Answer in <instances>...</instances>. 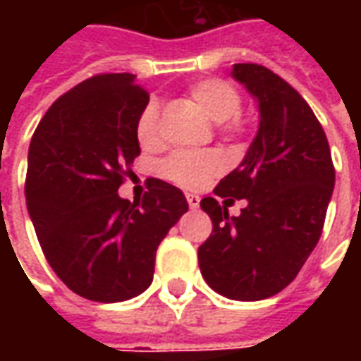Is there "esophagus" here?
<instances>
[{
  "mask_svg": "<svg viewBox=\"0 0 361 361\" xmlns=\"http://www.w3.org/2000/svg\"><path fill=\"white\" fill-rule=\"evenodd\" d=\"M185 199H188L189 209H193V211H195V209H199V203H201V199H199V197L193 195V193H188V195H185Z\"/></svg>",
  "mask_w": 361,
  "mask_h": 361,
  "instance_id": "1",
  "label": "esophagus"
}]
</instances>
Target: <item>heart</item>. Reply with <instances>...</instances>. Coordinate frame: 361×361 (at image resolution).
Segmentation results:
<instances>
[{"instance_id":"obj_1","label":"heart","mask_w":361,"mask_h":361,"mask_svg":"<svg viewBox=\"0 0 361 361\" xmlns=\"http://www.w3.org/2000/svg\"><path fill=\"white\" fill-rule=\"evenodd\" d=\"M189 98L199 106L207 118L214 123H224L240 114V94L232 85L216 79L199 81L189 89ZM137 139L142 147H154L158 142V108L149 102L137 119ZM162 176L181 188L195 189L204 185L224 170V158L214 150L203 152H176L162 162Z\"/></svg>"}]
</instances>
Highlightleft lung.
<instances>
[{
	"mask_svg": "<svg viewBox=\"0 0 361 361\" xmlns=\"http://www.w3.org/2000/svg\"><path fill=\"white\" fill-rule=\"evenodd\" d=\"M232 79L245 87L259 110L257 133L240 166L222 178L203 209L212 234L199 247L207 284L240 302L279 294L315 250L334 189L325 131L307 102L279 75L255 63H235ZM245 198L240 217L228 200Z\"/></svg>",
	"mask_w": 361,
	"mask_h": 361,
	"instance_id": "obj_1",
	"label": "left lung"
}]
</instances>
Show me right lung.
Returning a JSON list of instances; mask_svg holds the SVG:
<instances>
[{"mask_svg": "<svg viewBox=\"0 0 361 361\" xmlns=\"http://www.w3.org/2000/svg\"><path fill=\"white\" fill-rule=\"evenodd\" d=\"M147 104L131 73L96 75L51 104L28 147L25 195L38 242L59 280L92 302L142 294L158 245L189 209L181 189L157 178L139 201L119 197Z\"/></svg>", "mask_w": 361, "mask_h": 361, "instance_id": "add662e5", "label": "right lung"}]
</instances>
